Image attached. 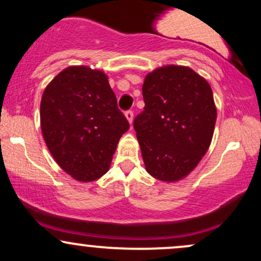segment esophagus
I'll use <instances>...</instances> for the list:
<instances>
[{
	"mask_svg": "<svg viewBox=\"0 0 261 261\" xmlns=\"http://www.w3.org/2000/svg\"><path fill=\"white\" fill-rule=\"evenodd\" d=\"M125 116H126V119H127L128 124H130V125H133V120H134V113L131 112V110H128V112L125 113Z\"/></svg>",
	"mask_w": 261,
	"mask_h": 261,
	"instance_id": "obj_1",
	"label": "esophagus"
}]
</instances>
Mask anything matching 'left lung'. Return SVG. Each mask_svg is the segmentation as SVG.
<instances>
[{
	"label": "left lung",
	"mask_w": 261,
	"mask_h": 261,
	"mask_svg": "<svg viewBox=\"0 0 261 261\" xmlns=\"http://www.w3.org/2000/svg\"><path fill=\"white\" fill-rule=\"evenodd\" d=\"M145 110L134 128L146 170L176 182L196 168L211 145L217 109L208 82L188 66L167 65L147 73Z\"/></svg>",
	"instance_id": "obj_1"
}]
</instances>
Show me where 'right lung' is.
I'll use <instances>...</instances> for the list:
<instances>
[{"label":"right lung","mask_w":261,"mask_h":261,"mask_svg":"<svg viewBox=\"0 0 261 261\" xmlns=\"http://www.w3.org/2000/svg\"><path fill=\"white\" fill-rule=\"evenodd\" d=\"M40 127L60 168L74 180L89 182L109 170L130 125L118 109L107 73L81 65L66 67L44 89Z\"/></svg>","instance_id":"obj_1"}]
</instances>
